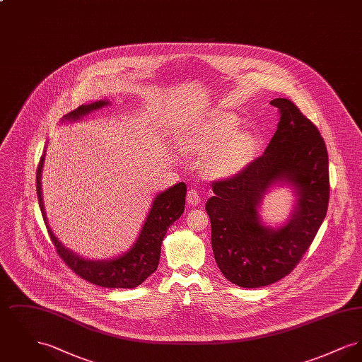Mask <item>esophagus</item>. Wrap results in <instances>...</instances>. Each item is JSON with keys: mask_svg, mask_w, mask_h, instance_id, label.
Wrapping results in <instances>:
<instances>
[{"mask_svg": "<svg viewBox=\"0 0 362 362\" xmlns=\"http://www.w3.org/2000/svg\"><path fill=\"white\" fill-rule=\"evenodd\" d=\"M187 202L191 206H197L201 204V195L197 189H189L187 192Z\"/></svg>", "mask_w": 362, "mask_h": 362, "instance_id": "1", "label": "esophagus"}]
</instances>
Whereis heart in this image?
<instances>
[{
	"instance_id": "1",
	"label": "heart",
	"mask_w": 362,
	"mask_h": 362,
	"mask_svg": "<svg viewBox=\"0 0 362 362\" xmlns=\"http://www.w3.org/2000/svg\"><path fill=\"white\" fill-rule=\"evenodd\" d=\"M239 121L229 112H216L189 138V151L211 155L207 171L214 177H228L239 173L251 153V138L236 133Z\"/></svg>"
}]
</instances>
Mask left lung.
Returning <instances> with one entry per match:
<instances>
[{"label": "left lung", "instance_id": "1", "mask_svg": "<svg viewBox=\"0 0 362 362\" xmlns=\"http://www.w3.org/2000/svg\"><path fill=\"white\" fill-rule=\"evenodd\" d=\"M279 111L264 153L240 173L213 182L207 199L211 247L228 281L260 288L288 276L310 248L327 213L328 155L317 127L289 99L270 102ZM288 184L298 198L291 218L279 228L261 224L257 209L273 185Z\"/></svg>", "mask_w": 362, "mask_h": 362}]
</instances>
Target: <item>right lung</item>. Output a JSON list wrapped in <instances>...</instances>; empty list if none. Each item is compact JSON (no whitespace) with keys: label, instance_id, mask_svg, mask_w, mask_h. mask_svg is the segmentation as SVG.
Returning <instances> with one entry per match:
<instances>
[{"label":"right lung","instance_id":"1","mask_svg":"<svg viewBox=\"0 0 362 362\" xmlns=\"http://www.w3.org/2000/svg\"><path fill=\"white\" fill-rule=\"evenodd\" d=\"M108 104L110 102L107 100L83 104L77 110L65 115L62 121H77L88 115L89 112L103 108L104 105H108ZM45 156L46 153H43L40 157L37 171H36V191H37L39 207H40L43 220L46 223L50 239L59 258L68 264V267H70V270H73V273H76L77 276H81L88 282L102 288L130 289L141 285L148 276L155 273L158 266L161 243L164 240L167 229L185 211L186 192H187L186 185L180 182L171 189L157 194L137 241L127 252L119 255L118 258L110 259V260H90V259L81 258L76 255L73 251H69L66 247H64L62 243L58 240L52 233L50 226L47 225V217H46L43 197H42V182H40L43 164H45Z\"/></svg>","mask_w":362,"mask_h":362}]
</instances>
